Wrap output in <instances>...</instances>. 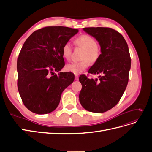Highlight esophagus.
Listing matches in <instances>:
<instances>
[{"mask_svg":"<svg viewBox=\"0 0 152 152\" xmlns=\"http://www.w3.org/2000/svg\"><path fill=\"white\" fill-rule=\"evenodd\" d=\"M75 80H79V75H75Z\"/></svg>","mask_w":152,"mask_h":152,"instance_id":"1","label":"esophagus"}]
</instances>
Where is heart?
<instances>
[{
    "mask_svg": "<svg viewBox=\"0 0 152 152\" xmlns=\"http://www.w3.org/2000/svg\"><path fill=\"white\" fill-rule=\"evenodd\" d=\"M75 42L77 45L84 49V52L82 55V60L79 62H74L68 64L66 69L74 74H80L90 65L91 63H95L98 60L100 54L101 49L99 45L96 44L95 39L89 35L83 34L75 39ZM72 53V45L69 42H66L62 48V54L63 58L69 61L71 59Z\"/></svg>",
    "mask_w": 152,
    "mask_h": 152,
    "instance_id": "heart-1",
    "label": "heart"
}]
</instances>
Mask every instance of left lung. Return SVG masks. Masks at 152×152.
<instances>
[{
	"label": "left lung",
	"instance_id": "8db88e82",
	"mask_svg": "<svg viewBox=\"0 0 152 152\" xmlns=\"http://www.w3.org/2000/svg\"><path fill=\"white\" fill-rule=\"evenodd\" d=\"M83 30L98 41L102 53L88 73L102 75L95 80L85 75L79 77L82 86L79 101L87 111L103 113L118 103L126 89L131 68L129 50L123 36L111 28L89 27Z\"/></svg>",
	"mask_w": 152,
	"mask_h": 152
}]
</instances>
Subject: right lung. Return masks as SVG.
Listing matches in <instances>:
<instances>
[{"label":"right lung","instance_id":"right-lung-1","mask_svg":"<svg viewBox=\"0 0 152 152\" xmlns=\"http://www.w3.org/2000/svg\"><path fill=\"white\" fill-rule=\"evenodd\" d=\"M78 31L66 26H47L26 40L17 61L18 88L30 111L37 114L53 112L63 91L74 80L72 72L59 71L65 66L62 48Z\"/></svg>","mask_w":152,"mask_h":152}]
</instances>
